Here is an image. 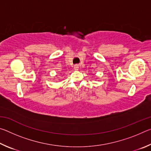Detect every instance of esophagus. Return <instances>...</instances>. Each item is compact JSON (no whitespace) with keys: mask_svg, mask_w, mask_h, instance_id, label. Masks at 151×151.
I'll use <instances>...</instances> for the list:
<instances>
[{"mask_svg":"<svg viewBox=\"0 0 151 151\" xmlns=\"http://www.w3.org/2000/svg\"><path fill=\"white\" fill-rule=\"evenodd\" d=\"M78 68V65H76V66H75V69H77Z\"/></svg>","mask_w":151,"mask_h":151,"instance_id":"esophagus-1","label":"esophagus"}]
</instances>
